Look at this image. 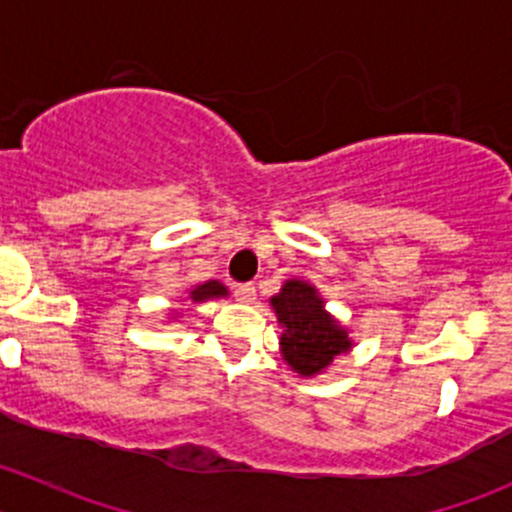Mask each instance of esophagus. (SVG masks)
Segmentation results:
<instances>
[{
    "instance_id": "esophagus-1",
    "label": "esophagus",
    "mask_w": 512,
    "mask_h": 512,
    "mask_svg": "<svg viewBox=\"0 0 512 512\" xmlns=\"http://www.w3.org/2000/svg\"><path fill=\"white\" fill-rule=\"evenodd\" d=\"M255 285L252 282H242V285H235V299L237 302H252L255 299Z\"/></svg>"
}]
</instances>
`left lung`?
Wrapping results in <instances>:
<instances>
[{"mask_svg":"<svg viewBox=\"0 0 512 512\" xmlns=\"http://www.w3.org/2000/svg\"><path fill=\"white\" fill-rule=\"evenodd\" d=\"M277 319L285 327L282 354L287 364L302 376H312L329 366L334 356L349 349V337L322 309L314 287L302 280H289L277 297H272Z\"/></svg>","mask_w":512,"mask_h":512,"instance_id":"8db88e82","label":"left lung"}]
</instances>
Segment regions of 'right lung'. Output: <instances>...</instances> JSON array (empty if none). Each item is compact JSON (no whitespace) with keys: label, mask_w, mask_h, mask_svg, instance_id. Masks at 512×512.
<instances>
[{"label":"right lung","mask_w":512,"mask_h":512,"mask_svg":"<svg viewBox=\"0 0 512 512\" xmlns=\"http://www.w3.org/2000/svg\"><path fill=\"white\" fill-rule=\"evenodd\" d=\"M220 294H225V287L220 285V282H205V285L195 287L193 292H190V297L195 299V302H200V299H208V297H220Z\"/></svg>","instance_id":"obj_1"}]
</instances>
